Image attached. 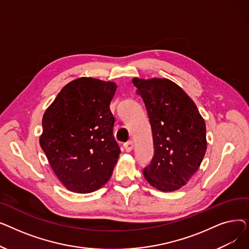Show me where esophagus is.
Masks as SVG:
<instances>
[{
    "mask_svg": "<svg viewBox=\"0 0 249 249\" xmlns=\"http://www.w3.org/2000/svg\"><path fill=\"white\" fill-rule=\"evenodd\" d=\"M124 148H125V150H126L127 152L131 151V150L133 149V142H132L131 140L127 141V142L125 143V144H124Z\"/></svg>",
    "mask_w": 249,
    "mask_h": 249,
    "instance_id": "34e87169",
    "label": "esophagus"
}]
</instances>
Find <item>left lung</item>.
Returning <instances> with one entry per match:
<instances>
[{
	"instance_id": "1",
	"label": "left lung",
	"mask_w": 249,
	"mask_h": 249,
	"mask_svg": "<svg viewBox=\"0 0 249 249\" xmlns=\"http://www.w3.org/2000/svg\"><path fill=\"white\" fill-rule=\"evenodd\" d=\"M132 83L145 104L153 138L154 154L143 175L155 189L177 191L198 171L204 159L205 121L194 101L173 81L134 77Z\"/></svg>"
}]
</instances>
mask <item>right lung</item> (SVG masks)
<instances>
[{
    "instance_id": "1",
    "label": "right lung",
    "mask_w": 249,
    "mask_h": 249,
    "mask_svg": "<svg viewBox=\"0 0 249 249\" xmlns=\"http://www.w3.org/2000/svg\"><path fill=\"white\" fill-rule=\"evenodd\" d=\"M117 85L80 77L65 85L44 112L39 143L52 171L69 191L102 188L121 152L113 136L110 103Z\"/></svg>"
}]
</instances>
